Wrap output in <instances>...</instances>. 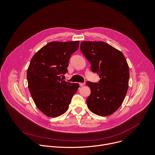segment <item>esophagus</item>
I'll return each instance as SVG.
<instances>
[{"instance_id":"esophagus-1","label":"esophagus","mask_w":155,"mask_h":155,"mask_svg":"<svg viewBox=\"0 0 155 155\" xmlns=\"http://www.w3.org/2000/svg\"><path fill=\"white\" fill-rule=\"evenodd\" d=\"M84 84H85L84 83H79V84H80V86H84Z\"/></svg>"}]
</instances>
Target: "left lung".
Instances as JSON below:
<instances>
[{"instance_id": "left-lung-1", "label": "left lung", "mask_w": 155, "mask_h": 155, "mask_svg": "<svg viewBox=\"0 0 155 155\" xmlns=\"http://www.w3.org/2000/svg\"><path fill=\"white\" fill-rule=\"evenodd\" d=\"M80 50L97 73L99 83L87 81L91 94L87 98L88 108L96 115L106 117L120 108L126 95L129 69L123 54L109 44L99 41H82Z\"/></svg>"}]
</instances>
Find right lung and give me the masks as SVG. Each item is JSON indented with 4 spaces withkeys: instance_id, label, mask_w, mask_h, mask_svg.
I'll list each match as a JSON object with an SVG mask.
<instances>
[{
    "instance_id": "right-lung-1",
    "label": "right lung",
    "mask_w": 155,
    "mask_h": 155,
    "mask_svg": "<svg viewBox=\"0 0 155 155\" xmlns=\"http://www.w3.org/2000/svg\"><path fill=\"white\" fill-rule=\"evenodd\" d=\"M79 43L50 42L31 59L27 72L29 90L37 107L48 117H58L67 111L79 87L78 83L61 78L68 72L69 59Z\"/></svg>"
}]
</instances>
